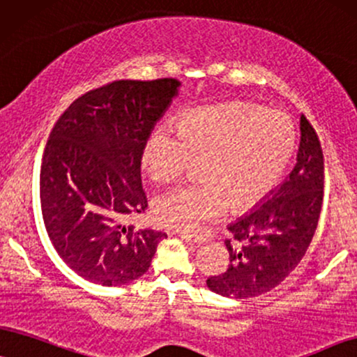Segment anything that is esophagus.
<instances>
[{"label":"esophagus","mask_w":357,"mask_h":357,"mask_svg":"<svg viewBox=\"0 0 357 357\" xmlns=\"http://www.w3.org/2000/svg\"><path fill=\"white\" fill-rule=\"evenodd\" d=\"M181 238H183L184 242L191 243V245H194V247H199V245H202V243L206 242V238H204V237H199V236H189V234H181Z\"/></svg>","instance_id":"1"}]
</instances>
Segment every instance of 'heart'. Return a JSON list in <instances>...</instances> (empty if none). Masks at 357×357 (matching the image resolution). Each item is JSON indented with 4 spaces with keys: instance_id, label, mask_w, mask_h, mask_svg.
<instances>
[{
    "instance_id": "1",
    "label": "heart",
    "mask_w": 357,
    "mask_h": 357,
    "mask_svg": "<svg viewBox=\"0 0 357 357\" xmlns=\"http://www.w3.org/2000/svg\"><path fill=\"white\" fill-rule=\"evenodd\" d=\"M296 133L285 114L249 102L194 108L176 123L158 125L142 150L153 181H176L199 163V181L169 189L153 201L165 227L197 232L227 207L242 212L277 186L295 150Z\"/></svg>"
}]
</instances>
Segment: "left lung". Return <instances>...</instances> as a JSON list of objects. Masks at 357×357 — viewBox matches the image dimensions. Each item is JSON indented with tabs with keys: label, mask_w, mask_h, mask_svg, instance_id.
<instances>
[{
	"label": "left lung",
	"mask_w": 357,
	"mask_h": 357,
	"mask_svg": "<svg viewBox=\"0 0 357 357\" xmlns=\"http://www.w3.org/2000/svg\"><path fill=\"white\" fill-rule=\"evenodd\" d=\"M295 168L249 214L229 224V265L207 278V287L229 298H252L285 280L303 259L318 227L323 206L324 161L318 135L300 116Z\"/></svg>",
	"instance_id": "left-lung-1"
}]
</instances>
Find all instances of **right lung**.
<instances>
[{
  "instance_id": "obj_1",
  "label": "right lung",
  "mask_w": 357,
  "mask_h": 357,
  "mask_svg": "<svg viewBox=\"0 0 357 357\" xmlns=\"http://www.w3.org/2000/svg\"><path fill=\"white\" fill-rule=\"evenodd\" d=\"M181 82L115 80L84 93L59 116L40 165V209L54 249L80 277L103 287L150 268L165 232L121 224L148 207L143 143Z\"/></svg>"
}]
</instances>
